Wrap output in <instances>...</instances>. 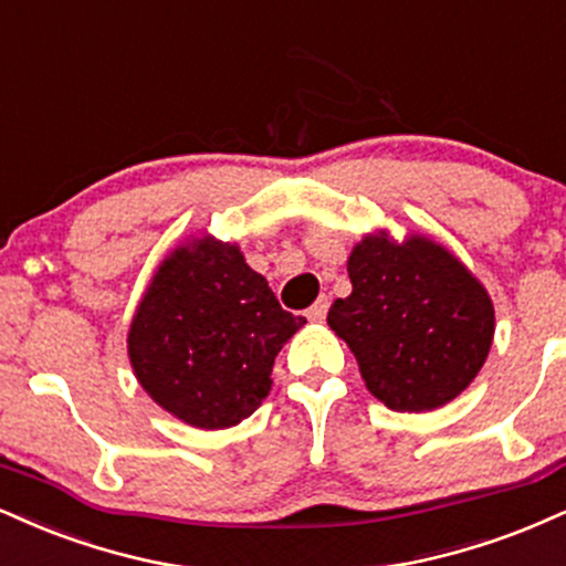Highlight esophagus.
Listing matches in <instances>:
<instances>
[{
    "instance_id": "1",
    "label": "esophagus",
    "mask_w": 566,
    "mask_h": 566,
    "mask_svg": "<svg viewBox=\"0 0 566 566\" xmlns=\"http://www.w3.org/2000/svg\"><path fill=\"white\" fill-rule=\"evenodd\" d=\"M326 311H329V297L322 295L316 303L311 305L308 311H305V316H308L311 322H322V318L326 316Z\"/></svg>"
}]
</instances>
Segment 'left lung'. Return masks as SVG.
Listing matches in <instances>:
<instances>
[{"mask_svg": "<svg viewBox=\"0 0 566 566\" xmlns=\"http://www.w3.org/2000/svg\"><path fill=\"white\" fill-rule=\"evenodd\" d=\"M353 292L326 324L360 377L392 411H432L461 395L485 364L495 311L480 279L424 234H366L348 258Z\"/></svg>", "mask_w": 566, "mask_h": 566, "instance_id": "8db88e82", "label": "left lung"}]
</instances>
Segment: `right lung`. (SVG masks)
Wrapping results in <instances>:
<instances>
[{
  "label": "right lung",
  "mask_w": 566,
  "mask_h": 566,
  "mask_svg": "<svg viewBox=\"0 0 566 566\" xmlns=\"http://www.w3.org/2000/svg\"><path fill=\"white\" fill-rule=\"evenodd\" d=\"M303 324L237 244L202 237L158 265L132 318L128 358L160 408L189 427L223 430L261 406L274 358Z\"/></svg>",
  "instance_id": "1"
}]
</instances>
